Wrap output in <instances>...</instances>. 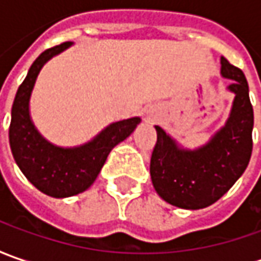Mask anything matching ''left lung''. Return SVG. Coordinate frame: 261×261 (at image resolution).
I'll use <instances>...</instances> for the list:
<instances>
[{
	"label": "left lung",
	"instance_id": "obj_1",
	"mask_svg": "<svg viewBox=\"0 0 261 261\" xmlns=\"http://www.w3.org/2000/svg\"><path fill=\"white\" fill-rule=\"evenodd\" d=\"M221 74L232 80L228 88L236 94L226 125L209 144L180 149L155 126L156 144L151 155V180L166 202L183 209H202L215 203L246 171L253 151L254 115L244 72L221 58Z\"/></svg>",
	"mask_w": 261,
	"mask_h": 261
}]
</instances>
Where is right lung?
Here are the masks:
<instances>
[{
	"instance_id": "1",
	"label": "right lung",
	"mask_w": 261,
	"mask_h": 261,
	"mask_svg": "<svg viewBox=\"0 0 261 261\" xmlns=\"http://www.w3.org/2000/svg\"><path fill=\"white\" fill-rule=\"evenodd\" d=\"M69 45L71 42H65L46 49L32 64L17 90L8 130L17 166L32 185L52 197H68L87 190L94 183L110 151L130 135L141 122L139 117H132L112 123L91 142L78 148H58L39 135L29 115L32 90L46 61Z\"/></svg>"
}]
</instances>
